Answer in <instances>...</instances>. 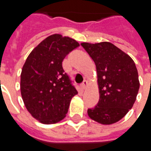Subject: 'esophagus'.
<instances>
[{"mask_svg":"<svg viewBox=\"0 0 151 151\" xmlns=\"http://www.w3.org/2000/svg\"><path fill=\"white\" fill-rule=\"evenodd\" d=\"M87 85H88V82H87L86 80H85V81H83V82L81 84V88H82V90H85V89L86 88Z\"/></svg>","mask_w":151,"mask_h":151,"instance_id":"1","label":"esophagus"}]
</instances>
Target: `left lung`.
<instances>
[{"mask_svg": "<svg viewBox=\"0 0 151 151\" xmlns=\"http://www.w3.org/2000/svg\"><path fill=\"white\" fill-rule=\"evenodd\" d=\"M94 60L99 100L87 110L89 117L102 124L121 120L133 108L139 90L138 73L133 59L109 42L82 43Z\"/></svg>", "mask_w": 151, "mask_h": 151, "instance_id": "1", "label": "left lung"}]
</instances>
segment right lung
Masks as SVG:
<instances>
[{"label":"right lung","mask_w":151,"mask_h":151,"mask_svg":"<svg viewBox=\"0 0 151 151\" xmlns=\"http://www.w3.org/2000/svg\"><path fill=\"white\" fill-rule=\"evenodd\" d=\"M79 43L54 34L35 47L21 73V95L27 111L43 124H55L65 117L71 99L78 94L62 61Z\"/></svg>","instance_id":"add662e5"}]
</instances>
